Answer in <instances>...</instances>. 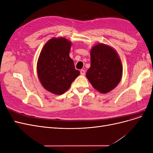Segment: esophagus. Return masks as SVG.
Segmentation results:
<instances>
[{"label":"esophagus","instance_id":"esophagus-1","mask_svg":"<svg viewBox=\"0 0 153 153\" xmlns=\"http://www.w3.org/2000/svg\"><path fill=\"white\" fill-rule=\"evenodd\" d=\"M85 71L84 69H81V70H80V75H85Z\"/></svg>","mask_w":153,"mask_h":153}]
</instances>
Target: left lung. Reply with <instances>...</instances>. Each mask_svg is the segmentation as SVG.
Listing matches in <instances>:
<instances>
[{
	"label": "left lung",
	"mask_w": 153,
	"mask_h": 153,
	"mask_svg": "<svg viewBox=\"0 0 153 153\" xmlns=\"http://www.w3.org/2000/svg\"><path fill=\"white\" fill-rule=\"evenodd\" d=\"M123 66L117 53L107 45L98 44L91 51V67L86 76L101 93L114 89L121 79Z\"/></svg>",
	"instance_id": "left-lung-1"
}]
</instances>
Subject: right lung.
Wrapping results in <instances>:
<instances>
[{"label": "right lung", "mask_w": 153, "mask_h": 153, "mask_svg": "<svg viewBox=\"0 0 153 153\" xmlns=\"http://www.w3.org/2000/svg\"><path fill=\"white\" fill-rule=\"evenodd\" d=\"M71 42L64 38H52L45 44L38 59L37 71L41 84L55 94H62L79 76L69 57Z\"/></svg>", "instance_id": "add662e5"}]
</instances>
